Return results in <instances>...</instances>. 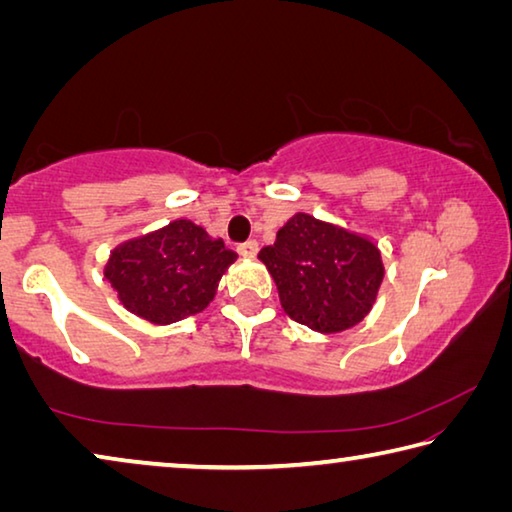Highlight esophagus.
Returning a JSON list of instances; mask_svg holds the SVG:
<instances>
[{
  "instance_id": "1",
  "label": "esophagus",
  "mask_w": 512,
  "mask_h": 512,
  "mask_svg": "<svg viewBox=\"0 0 512 512\" xmlns=\"http://www.w3.org/2000/svg\"><path fill=\"white\" fill-rule=\"evenodd\" d=\"M257 250H259V246H257V241H255V239H248V241H244V244H239V246H237V253H239V255H244V257H253V255H257Z\"/></svg>"
}]
</instances>
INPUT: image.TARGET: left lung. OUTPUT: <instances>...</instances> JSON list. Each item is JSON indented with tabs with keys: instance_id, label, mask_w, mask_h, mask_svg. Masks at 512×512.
<instances>
[{
	"instance_id": "left-lung-1",
	"label": "left lung",
	"mask_w": 512,
	"mask_h": 512,
	"mask_svg": "<svg viewBox=\"0 0 512 512\" xmlns=\"http://www.w3.org/2000/svg\"><path fill=\"white\" fill-rule=\"evenodd\" d=\"M259 259L273 275L282 309L314 332L350 329L372 309L384 264L377 246L339 225L296 214Z\"/></svg>"
}]
</instances>
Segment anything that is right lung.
<instances>
[{
  "label": "right lung",
  "instance_id": "right-lung-1",
  "mask_svg": "<svg viewBox=\"0 0 512 512\" xmlns=\"http://www.w3.org/2000/svg\"><path fill=\"white\" fill-rule=\"evenodd\" d=\"M235 259L223 239H210L201 225L178 219L112 250L106 277L131 314L169 325L210 305Z\"/></svg>",
  "mask_w": 512,
  "mask_h": 512
}]
</instances>
